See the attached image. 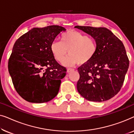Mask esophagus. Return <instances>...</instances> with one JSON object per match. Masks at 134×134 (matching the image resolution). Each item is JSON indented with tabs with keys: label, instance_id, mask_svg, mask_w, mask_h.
Instances as JSON below:
<instances>
[{
	"label": "esophagus",
	"instance_id": "34e87169",
	"mask_svg": "<svg viewBox=\"0 0 134 134\" xmlns=\"http://www.w3.org/2000/svg\"><path fill=\"white\" fill-rule=\"evenodd\" d=\"M74 70V69H72V68H68V69H67V72H68V73H69V72H72V71H73Z\"/></svg>",
	"mask_w": 134,
	"mask_h": 134
}]
</instances>
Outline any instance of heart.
Returning a JSON list of instances; mask_svg holds the SVG:
<instances>
[{
	"label": "heart",
	"mask_w": 134,
	"mask_h": 134,
	"mask_svg": "<svg viewBox=\"0 0 134 134\" xmlns=\"http://www.w3.org/2000/svg\"><path fill=\"white\" fill-rule=\"evenodd\" d=\"M97 49L96 40L74 30L63 33L60 36V41H55L51 46L55 59L59 62L63 61L69 51L70 55L63 62L66 66L87 63L94 57Z\"/></svg>",
	"instance_id": "1"
}]
</instances>
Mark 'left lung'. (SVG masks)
I'll return each mask as SVG.
<instances>
[{"label":"left lung","instance_id":"8db88e82","mask_svg":"<svg viewBox=\"0 0 134 134\" xmlns=\"http://www.w3.org/2000/svg\"><path fill=\"white\" fill-rule=\"evenodd\" d=\"M96 40L98 49L92 59L78 68V92L90 101L103 102L121 88L129 61L122 41L105 27L76 25Z\"/></svg>","mask_w":134,"mask_h":134}]
</instances>
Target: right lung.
<instances>
[{
	"mask_svg": "<svg viewBox=\"0 0 134 134\" xmlns=\"http://www.w3.org/2000/svg\"><path fill=\"white\" fill-rule=\"evenodd\" d=\"M65 30L59 25L34 28L14 43L8 71L16 91L27 101L43 103L57 95L66 69L55 59L51 46Z\"/></svg>",
	"mask_w": 134,
	"mask_h": 134,
	"instance_id": "add662e5",
	"label": "right lung"
}]
</instances>
